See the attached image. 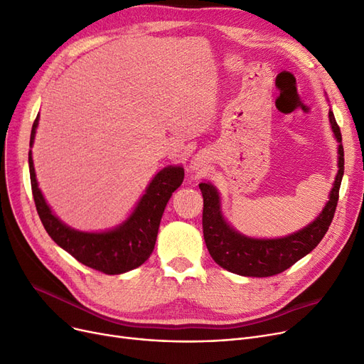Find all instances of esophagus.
Instances as JSON below:
<instances>
[{"label": "esophagus", "instance_id": "esophagus-1", "mask_svg": "<svg viewBox=\"0 0 364 364\" xmlns=\"http://www.w3.org/2000/svg\"><path fill=\"white\" fill-rule=\"evenodd\" d=\"M207 161H205V156L204 154H196L193 159H192V161H191V169L193 171V172H196V173H200V172H204L205 171V165Z\"/></svg>", "mask_w": 364, "mask_h": 364}]
</instances>
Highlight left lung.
<instances>
[{
	"mask_svg": "<svg viewBox=\"0 0 364 364\" xmlns=\"http://www.w3.org/2000/svg\"><path fill=\"white\" fill-rule=\"evenodd\" d=\"M331 132L338 141V173L328 195V200L316 219L301 230L279 238H255L238 232L222 213L219 191L211 183H200L204 198L203 231L207 249L214 262L225 270L246 277L274 276L311 253L328 231L343 177V145L341 129L334 114L328 111Z\"/></svg>",
	"mask_w": 364,
	"mask_h": 364,
	"instance_id": "obj_1",
	"label": "left lung"
}]
</instances>
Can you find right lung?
<instances>
[{"label": "right lung", "mask_w": 364, "mask_h": 364, "mask_svg": "<svg viewBox=\"0 0 364 364\" xmlns=\"http://www.w3.org/2000/svg\"><path fill=\"white\" fill-rule=\"evenodd\" d=\"M38 119L37 115L31 129L30 146L34 144ZM28 165L36 208L49 237L80 264L105 274L127 273L150 258L165 207L184 178V169L180 165L160 169L124 222L112 230L88 232L65 225L52 211L38 187L31 150Z\"/></svg>", "instance_id": "obj_1"}]
</instances>
